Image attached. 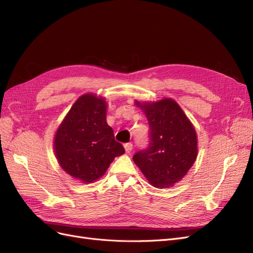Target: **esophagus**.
<instances>
[{"mask_svg":"<svg viewBox=\"0 0 253 253\" xmlns=\"http://www.w3.org/2000/svg\"><path fill=\"white\" fill-rule=\"evenodd\" d=\"M125 149H126V153H129L132 150H133V143L132 142H127L125 144Z\"/></svg>","mask_w":253,"mask_h":253,"instance_id":"esophagus-1","label":"esophagus"}]
</instances>
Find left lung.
Wrapping results in <instances>:
<instances>
[{
  "mask_svg": "<svg viewBox=\"0 0 253 253\" xmlns=\"http://www.w3.org/2000/svg\"><path fill=\"white\" fill-rule=\"evenodd\" d=\"M136 105L149 122V145L133 156L152 186L169 188L183 178L197 156L195 129L180 106L170 98Z\"/></svg>",
  "mask_w": 253,
  "mask_h": 253,
  "instance_id": "1",
  "label": "left lung"
}]
</instances>
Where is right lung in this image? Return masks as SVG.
<instances>
[{
	"instance_id": "right-lung-1",
	"label": "right lung",
	"mask_w": 253,
	"mask_h": 253,
	"mask_svg": "<svg viewBox=\"0 0 253 253\" xmlns=\"http://www.w3.org/2000/svg\"><path fill=\"white\" fill-rule=\"evenodd\" d=\"M53 148L61 168L86 183L101 177L114 158L125 153L106 124L105 100L94 94L74 103L57 129Z\"/></svg>"
}]
</instances>
